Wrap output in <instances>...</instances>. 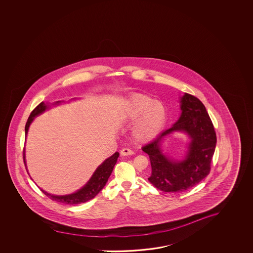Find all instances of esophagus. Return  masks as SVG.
I'll return each instance as SVG.
<instances>
[{
    "label": "esophagus",
    "mask_w": 253,
    "mask_h": 253,
    "mask_svg": "<svg viewBox=\"0 0 253 253\" xmlns=\"http://www.w3.org/2000/svg\"><path fill=\"white\" fill-rule=\"evenodd\" d=\"M132 150L128 149V148H124L121 151V155L123 156H128V155H132Z\"/></svg>",
    "instance_id": "obj_1"
}]
</instances>
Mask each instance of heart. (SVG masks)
<instances>
[{
    "instance_id": "1",
    "label": "heart",
    "mask_w": 253,
    "mask_h": 253,
    "mask_svg": "<svg viewBox=\"0 0 253 253\" xmlns=\"http://www.w3.org/2000/svg\"><path fill=\"white\" fill-rule=\"evenodd\" d=\"M126 122H136L133 136L138 142H147L157 137L166 124V106L149 95L135 93L126 100L122 113Z\"/></svg>"
}]
</instances>
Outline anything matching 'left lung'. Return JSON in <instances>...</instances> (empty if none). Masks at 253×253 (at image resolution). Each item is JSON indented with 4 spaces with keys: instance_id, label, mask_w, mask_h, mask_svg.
<instances>
[{
    "instance_id": "8db88e82",
    "label": "left lung",
    "mask_w": 253,
    "mask_h": 253,
    "mask_svg": "<svg viewBox=\"0 0 253 253\" xmlns=\"http://www.w3.org/2000/svg\"><path fill=\"white\" fill-rule=\"evenodd\" d=\"M180 103L182 114L175 124L142 147L149 155L152 166L149 182L159 190L169 193L187 191L207 177L217 141L213 125L204 104L189 93H184ZM175 131L186 132L191 139L182 161L170 159L160 148L163 139Z\"/></svg>"
}]
</instances>
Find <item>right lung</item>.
I'll return each mask as SVG.
<instances>
[{"label":"right lung","mask_w":253,"mask_h":253,"mask_svg":"<svg viewBox=\"0 0 253 253\" xmlns=\"http://www.w3.org/2000/svg\"><path fill=\"white\" fill-rule=\"evenodd\" d=\"M59 103H60V101H57L55 104ZM47 108H48L47 102L45 103V102L42 101V103L39 104L37 107L32 111L29 118L27 120V123L25 125V136H27L30 125L34 121V117L41 115L43 112H45V110H46ZM118 157H119V153L116 152V153L113 154L111 157L105 160L100 164V166L97 168L95 172L91 175V178L87 182L86 184L82 187L80 190L76 191L72 194L57 196V195L50 194L48 192L43 191L42 189H41V191L46 196H47L50 199L56 201V202H60V203L68 204V205L84 203L88 200L93 199L96 195L98 194L103 189L104 186L106 185V183L108 182L110 174L112 173L113 169L116 165ZM24 162L25 164V150H24Z\"/></svg>","instance_id":"add662e5"}]
</instances>
